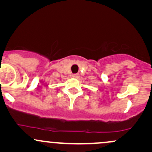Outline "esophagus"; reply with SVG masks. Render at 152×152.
Masks as SVG:
<instances>
[{"label": "esophagus", "mask_w": 152, "mask_h": 152, "mask_svg": "<svg viewBox=\"0 0 152 152\" xmlns=\"http://www.w3.org/2000/svg\"><path fill=\"white\" fill-rule=\"evenodd\" d=\"M72 76H73V78H78V77H79V74H74L72 75Z\"/></svg>", "instance_id": "1"}]
</instances>
